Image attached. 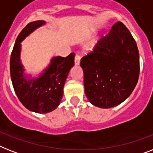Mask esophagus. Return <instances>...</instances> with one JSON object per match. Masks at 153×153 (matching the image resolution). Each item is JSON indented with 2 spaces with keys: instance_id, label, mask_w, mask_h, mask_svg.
I'll return each instance as SVG.
<instances>
[{
  "instance_id": "obj_1",
  "label": "esophagus",
  "mask_w": 153,
  "mask_h": 153,
  "mask_svg": "<svg viewBox=\"0 0 153 153\" xmlns=\"http://www.w3.org/2000/svg\"><path fill=\"white\" fill-rule=\"evenodd\" d=\"M80 60H81V57H80V55H75V57H74V64L75 65H79L80 63Z\"/></svg>"
}]
</instances>
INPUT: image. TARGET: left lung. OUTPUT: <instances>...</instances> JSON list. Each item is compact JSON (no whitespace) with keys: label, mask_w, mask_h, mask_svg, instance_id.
I'll return each mask as SVG.
<instances>
[{"label":"left lung","mask_w":153,"mask_h":153,"mask_svg":"<svg viewBox=\"0 0 153 153\" xmlns=\"http://www.w3.org/2000/svg\"><path fill=\"white\" fill-rule=\"evenodd\" d=\"M85 94L91 104L108 109L121 104L135 88L140 74L137 43L121 22L82 58Z\"/></svg>","instance_id":"1"}]
</instances>
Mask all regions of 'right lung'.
Wrapping results in <instances>:
<instances>
[{
  "label": "right lung",
  "mask_w": 153,
  "mask_h": 153,
  "mask_svg": "<svg viewBox=\"0 0 153 153\" xmlns=\"http://www.w3.org/2000/svg\"><path fill=\"white\" fill-rule=\"evenodd\" d=\"M45 24L44 20L29 23L16 39L10 58L11 79L16 94L27 109L38 114L53 111L60 104L65 81L74 64V53L67 57L55 56L38 77L26 74L20 61V43Z\"/></svg>",
  "instance_id": "1"
}]
</instances>
